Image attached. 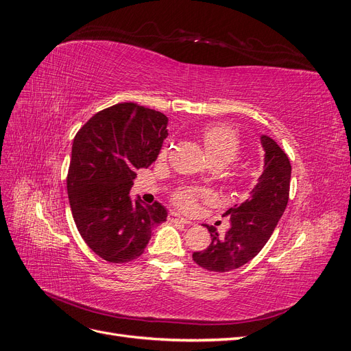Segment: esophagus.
<instances>
[{
    "instance_id": "esophagus-1",
    "label": "esophagus",
    "mask_w": 351,
    "mask_h": 351,
    "mask_svg": "<svg viewBox=\"0 0 351 351\" xmlns=\"http://www.w3.org/2000/svg\"><path fill=\"white\" fill-rule=\"evenodd\" d=\"M169 219L171 221H177V222H182V224H186V226H192L193 222L192 221H189L187 218H183V217H180L178 214H176V212H171V215H169Z\"/></svg>"
}]
</instances>
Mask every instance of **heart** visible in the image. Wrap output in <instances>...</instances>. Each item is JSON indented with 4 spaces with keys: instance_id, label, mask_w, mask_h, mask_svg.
I'll return each instance as SVG.
<instances>
[{
    "instance_id": "heart-1",
    "label": "heart",
    "mask_w": 351,
    "mask_h": 351,
    "mask_svg": "<svg viewBox=\"0 0 351 351\" xmlns=\"http://www.w3.org/2000/svg\"><path fill=\"white\" fill-rule=\"evenodd\" d=\"M205 151L212 164L228 165L236 161L240 154V139L237 133L227 125H210L202 133ZM168 154V145H164L159 159H164ZM208 192H199L195 189H183L176 193L174 202L183 210H192L196 206L199 197H208Z\"/></svg>"
}]
</instances>
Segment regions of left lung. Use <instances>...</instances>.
Returning <instances> with one entry per match:
<instances>
[{
  "mask_svg": "<svg viewBox=\"0 0 351 351\" xmlns=\"http://www.w3.org/2000/svg\"><path fill=\"white\" fill-rule=\"evenodd\" d=\"M261 145L265 158L258 184L249 199L224 214L231 224L224 236L206 226L212 241L205 250L193 253V261L202 268L228 272L243 267L262 250L284 214L290 195V159L267 134L261 136Z\"/></svg>",
  "mask_w": 351,
  "mask_h": 351,
  "instance_id": "1",
  "label": "left lung"
}]
</instances>
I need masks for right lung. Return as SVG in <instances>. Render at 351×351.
Segmentation results:
<instances>
[{"label":"right lung","instance_id":"add662e5","mask_svg":"<svg viewBox=\"0 0 351 351\" xmlns=\"http://www.w3.org/2000/svg\"><path fill=\"white\" fill-rule=\"evenodd\" d=\"M167 124L162 112L124 102L95 114L74 137L67 176L71 214L84 243L104 261L137 259L152 228L167 221L161 204L130 196L137 169L158 158Z\"/></svg>","mask_w":351,"mask_h":351}]
</instances>
